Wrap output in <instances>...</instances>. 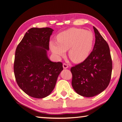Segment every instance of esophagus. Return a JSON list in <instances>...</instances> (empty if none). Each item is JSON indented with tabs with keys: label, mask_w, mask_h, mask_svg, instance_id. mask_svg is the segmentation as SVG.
<instances>
[{
	"label": "esophagus",
	"mask_w": 122,
	"mask_h": 122,
	"mask_svg": "<svg viewBox=\"0 0 122 122\" xmlns=\"http://www.w3.org/2000/svg\"><path fill=\"white\" fill-rule=\"evenodd\" d=\"M68 67H69V66H68V65L67 64H65V63L63 64V68H64V69H67Z\"/></svg>",
	"instance_id": "obj_1"
}]
</instances>
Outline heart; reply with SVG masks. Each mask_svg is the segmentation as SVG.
Returning a JSON list of instances; mask_svg holds the SVG:
<instances>
[{
    "instance_id": "b5f03b06",
    "label": "heart",
    "mask_w": 122,
    "mask_h": 122,
    "mask_svg": "<svg viewBox=\"0 0 122 122\" xmlns=\"http://www.w3.org/2000/svg\"><path fill=\"white\" fill-rule=\"evenodd\" d=\"M57 42L51 41L50 49L57 57L64 56L69 49V56L75 62L84 61L89 55L93 45V33L82 28H71L57 36Z\"/></svg>"
}]
</instances>
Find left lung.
Segmentation results:
<instances>
[{
  "mask_svg": "<svg viewBox=\"0 0 122 122\" xmlns=\"http://www.w3.org/2000/svg\"><path fill=\"white\" fill-rule=\"evenodd\" d=\"M95 43L93 51L82 62L71 69L73 89L80 96L92 97L104 91L111 78L112 64L109 47L93 26Z\"/></svg>",
  "mask_w": 122,
  "mask_h": 122,
  "instance_id": "8db88e82",
  "label": "left lung"
}]
</instances>
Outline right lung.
<instances>
[{
    "instance_id": "right-lung-1",
    "label": "right lung",
    "mask_w": 122,
    "mask_h": 122,
    "mask_svg": "<svg viewBox=\"0 0 122 122\" xmlns=\"http://www.w3.org/2000/svg\"><path fill=\"white\" fill-rule=\"evenodd\" d=\"M53 31L49 27L29 29L16 50L14 65L16 80L21 89L33 98L49 96L63 70L61 62L51 61L47 55Z\"/></svg>"
}]
</instances>
